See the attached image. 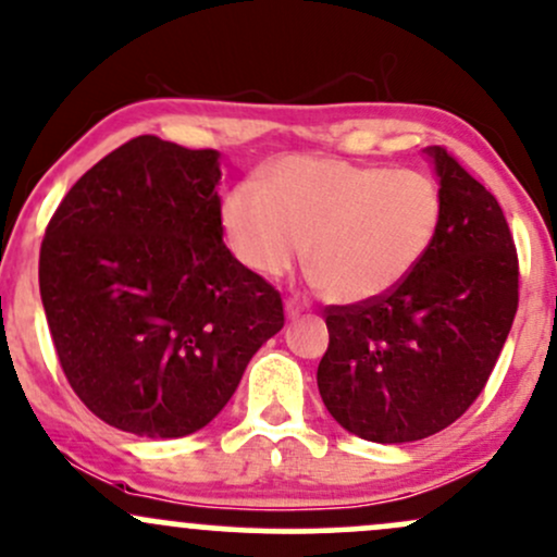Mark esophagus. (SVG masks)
Returning <instances> with one entry per match:
<instances>
[{
    "label": "esophagus",
    "instance_id": "esophagus-1",
    "mask_svg": "<svg viewBox=\"0 0 557 557\" xmlns=\"http://www.w3.org/2000/svg\"><path fill=\"white\" fill-rule=\"evenodd\" d=\"M300 314H304V306L298 304V300H285V317L287 319H298Z\"/></svg>",
    "mask_w": 557,
    "mask_h": 557
}]
</instances>
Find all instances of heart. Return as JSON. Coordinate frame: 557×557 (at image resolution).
I'll use <instances>...</instances> for the list:
<instances>
[{"label": "heart", "mask_w": 557, "mask_h": 557, "mask_svg": "<svg viewBox=\"0 0 557 557\" xmlns=\"http://www.w3.org/2000/svg\"><path fill=\"white\" fill-rule=\"evenodd\" d=\"M230 248L259 277L306 257L337 304H372L417 272L443 225V190L419 170L285 157L264 185L240 181L220 207Z\"/></svg>", "instance_id": "1"}]
</instances>
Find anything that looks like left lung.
Here are the masks:
<instances>
[{
	"label": "left lung",
	"mask_w": 557,
	"mask_h": 557,
	"mask_svg": "<svg viewBox=\"0 0 557 557\" xmlns=\"http://www.w3.org/2000/svg\"><path fill=\"white\" fill-rule=\"evenodd\" d=\"M443 225L417 272L372 304L330 306L317 369L337 424L382 445L450 426L487 385L519 309L513 235L482 183L430 146Z\"/></svg>",
	"instance_id": "1"
}]
</instances>
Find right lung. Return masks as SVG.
Here are the masks:
<instances>
[{
    "label": "right lung",
    "mask_w": 557,
    "mask_h": 557,
    "mask_svg": "<svg viewBox=\"0 0 557 557\" xmlns=\"http://www.w3.org/2000/svg\"><path fill=\"white\" fill-rule=\"evenodd\" d=\"M220 151L138 136L49 220L38 287L70 387L138 437H185L233 398L285 324L283 298L222 243Z\"/></svg>",
    "instance_id": "add662e5"
}]
</instances>
